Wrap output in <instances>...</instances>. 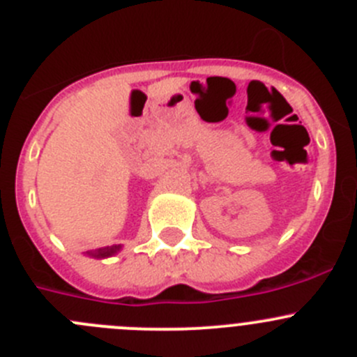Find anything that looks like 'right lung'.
<instances>
[{
    "mask_svg": "<svg viewBox=\"0 0 357 357\" xmlns=\"http://www.w3.org/2000/svg\"><path fill=\"white\" fill-rule=\"evenodd\" d=\"M117 250H119V245L105 247V248H98L96 252H93V255H95V257H109V255L115 254Z\"/></svg>",
    "mask_w": 357,
    "mask_h": 357,
    "instance_id": "add662e5",
    "label": "right lung"
}]
</instances>
